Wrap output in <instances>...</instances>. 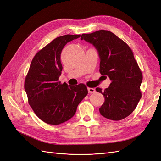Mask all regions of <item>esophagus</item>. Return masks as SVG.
Instances as JSON below:
<instances>
[{"instance_id": "34e87169", "label": "esophagus", "mask_w": 161, "mask_h": 161, "mask_svg": "<svg viewBox=\"0 0 161 161\" xmlns=\"http://www.w3.org/2000/svg\"><path fill=\"white\" fill-rule=\"evenodd\" d=\"M88 91L89 92H91V93H93V92H95V89L94 88H88Z\"/></svg>"}]
</instances>
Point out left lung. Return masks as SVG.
<instances>
[{
	"label": "left lung",
	"mask_w": 161,
	"mask_h": 161,
	"mask_svg": "<svg viewBox=\"0 0 161 161\" xmlns=\"http://www.w3.org/2000/svg\"><path fill=\"white\" fill-rule=\"evenodd\" d=\"M80 40L95 47L100 58L99 72L102 75L108 76L111 81L104 92L99 87L96 89L105 97L100 114L111 120L125 118L134 111L142 97V74L131 48L107 30L83 33Z\"/></svg>",
	"instance_id": "left-lung-1"
}]
</instances>
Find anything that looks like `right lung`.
Returning <instances> with one entry per match:
<instances>
[{"label": "right lung", "instance_id": "add662e5", "mask_svg": "<svg viewBox=\"0 0 161 161\" xmlns=\"http://www.w3.org/2000/svg\"><path fill=\"white\" fill-rule=\"evenodd\" d=\"M80 35L58 37L33 57L25 79L28 103L36 115L45 123L58 125L70 119L80 102L88 93L84 84L69 86L59 81L63 47Z\"/></svg>", "mask_w": 161, "mask_h": 161}]
</instances>
